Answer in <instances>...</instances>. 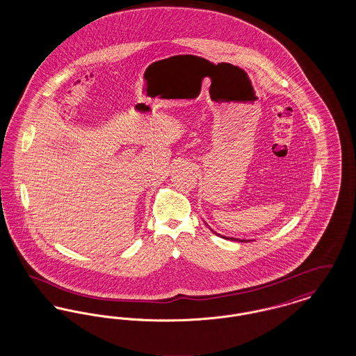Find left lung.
Masks as SVG:
<instances>
[{
	"label": "left lung",
	"instance_id": "8db88e82",
	"mask_svg": "<svg viewBox=\"0 0 356 356\" xmlns=\"http://www.w3.org/2000/svg\"><path fill=\"white\" fill-rule=\"evenodd\" d=\"M219 236H220V235H219ZM225 238H227V240H235V241H245V243L248 241V240H241V238H235V237H225Z\"/></svg>",
	"mask_w": 356,
	"mask_h": 356
}]
</instances>
